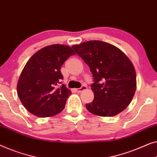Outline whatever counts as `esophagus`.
Wrapping results in <instances>:
<instances>
[{
    "label": "esophagus",
    "instance_id": "34e87169",
    "mask_svg": "<svg viewBox=\"0 0 157 157\" xmlns=\"http://www.w3.org/2000/svg\"><path fill=\"white\" fill-rule=\"evenodd\" d=\"M86 88H87V87H86V86H81V88H76V90L77 92H81V91H83V90H86Z\"/></svg>",
    "mask_w": 157,
    "mask_h": 157
}]
</instances>
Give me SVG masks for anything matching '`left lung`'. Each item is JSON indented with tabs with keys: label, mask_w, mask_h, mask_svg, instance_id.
Here are the masks:
<instances>
[{
	"label": "left lung",
	"mask_w": 157,
	"mask_h": 157,
	"mask_svg": "<svg viewBox=\"0 0 157 157\" xmlns=\"http://www.w3.org/2000/svg\"><path fill=\"white\" fill-rule=\"evenodd\" d=\"M87 63L94 76L92 103L86 105L90 113L111 117L123 111L135 95L137 81L135 67L129 58L114 45L92 40L71 47Z\"/></svg>",
	"instance_id": "obj_1"
}]
</instances>
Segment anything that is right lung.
I'll return each mask as SVG.
<instances>
[{
    "label": "right lung",
    "mask_w": 157,
    "mask_h": 157,
    "mask_svg": "<svg viewBox=\"0 0 157 157\" xmlns=\"http://www.w3.org/2000/svg\"><path fill=\"white\" fill-rule=\"evenodd\" d=\"M75 52L67 45L52 44L36 52L20 74L17 92L23 106L37 117H52L64 108L71 91L62 83L61 67Z\"/></svg>",
    "instance_id": "1"
}]
</instances>
